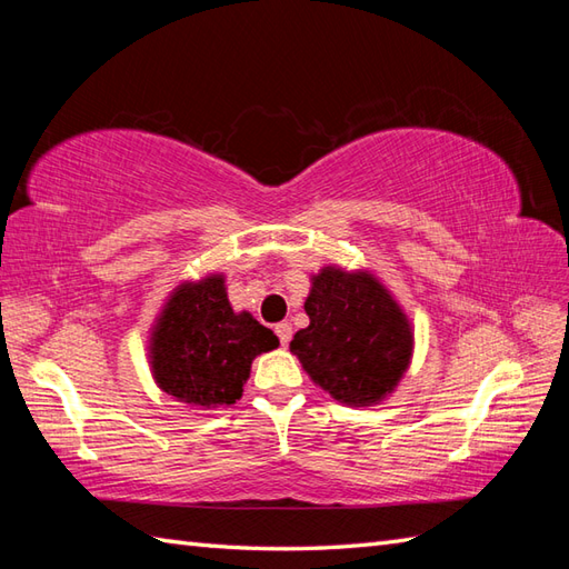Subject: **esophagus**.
<instances>
[{
  "label": "esophagus",
  "instance_id": "34e87169",
  "mask_svg": "<svg viewBox=\"0 0 569 569\" xmlns=\"http://www.w3.org/2000/svg\"><path fill=\"white\" fill-rule=\"evenodd\" d=\"M276 335H278V340H281V345L288 347V342H291V335H293L291 322H278L276 325Z\"/></svg>",
  "mask_w": 569,
  "mask_h": 569
}]
</instances>
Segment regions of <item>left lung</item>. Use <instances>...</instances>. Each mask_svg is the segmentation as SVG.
I'll return each instance as SVG.
<instances>
[{
  "mask_svg": "<svg viewBox=\"0 0 569 569\" xmlns=\"http://www.w3.org/2000/svg\"><path fill=\"white\" fill-rule=\"evenodd\" d=\"M310 281V325L293 335L291 352L335 401L357 408L381 403L413 357L408 316L369 271L325 266Z\"/></svg>",
  "mask_w": 569,
  "mask_h": 569,
  "instance_id": "8db88e82",
  "label": "left lung"
}]
</instances>
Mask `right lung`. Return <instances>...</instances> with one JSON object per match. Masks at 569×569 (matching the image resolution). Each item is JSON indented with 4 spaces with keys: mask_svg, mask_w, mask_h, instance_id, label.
Listing matches in <instances>:
<instances>
[{
    "mask_svg": "<svg viewBox=\"0 0 569 569\" xmlns=\"http://www.w3.org/2000/svg\"><path fill=\"white\" fill-rule=\"evenodd\" d=\"M278 347V337L251 312L229 306L224 276L186 281L168 296L149 340V365L159 389L198 410L241 398L251 361Z\"/></svg>",
    "mask_w": 569,
    "mask_h": 569,
    "instance_id": "obj_1",
    "label": "right lung"
}]
</instances>
